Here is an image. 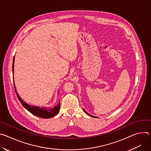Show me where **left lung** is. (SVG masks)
<instances>
[{
	"label": "left lung",
	"instance_id": "obj_1",
	"mask_svg": "<svg viewBox=\"0 0 151 151\" xmlns=\"http://www.w3.org/2000/svg\"><path fill=\"white\" fill-rule=\"evenodd\" d=\"M83 111H84V112H85V113H86V114H88V115H90V116H92V117H93V118H96V116H93V115H90V114H88V112H86V111H85V109H83Z\"/></svg>",
	"mask_w": 151,
	"mask_h": 151
}]
</instances>
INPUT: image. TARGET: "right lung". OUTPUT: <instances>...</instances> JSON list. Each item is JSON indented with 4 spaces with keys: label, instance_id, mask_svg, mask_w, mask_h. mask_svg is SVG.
Masks as SVG:
<instances>
[{
    "label": "right lung",
    "instance_id": "right-lung-1",
    "mask_svg": "<svg viewBox=\"0 0 151 151\" xmlns=\"http://www.w3.org/2000/svg\"><path fill=\"white\" fill-rule=\"evenodd\" d=\"M14 62H15V56L13 58V63H12V73L14 75ZM14 88H15V91L16 92L17 97L21 103L22 104V105L25 107V108L30 113L32 114L35 115V116L42 118H50L51 117L54 116L55 115H57L60 111V103H59L55 106L54 107H40V106H32L30 104H28L27 103H25L21 98L19 97L18 95L15 86V83H14Z\"/></svg>",
    "mask_w": 151,
    "mask_h": 151
}]
</instances>
